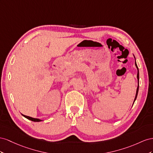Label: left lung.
<instances>
[{"label": "left lung", "instance_id": "obj_1", "mask_svg": "<svg viewBox=\"0 0 153 153\" xmlns=\"http://www.w3.org/2000/svg\"><path fill=\"white\" fill-rule=\"evenodd\" d=\"M134 56V55H133ZM134 59H135V63H134V64H135V66H136V67H137V71H138V73H137V79H138V81H139V71H138V67H137V62H136V59H135V57H134ZM138 88H139V85H138V86H137V92H136V95H135V97H134V101H133V104H134V101H135V100L137 99V95H138Z\"/></svg>", "mask_w": 153, "mask_h": 153}]
</instances>
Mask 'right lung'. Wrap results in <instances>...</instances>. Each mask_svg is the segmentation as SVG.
Listing matches in <instances>:
<instances>
[{
	"instance_id": "right-lung-1",
	"label": "right lung",
	"mask_w": 153,
	"mask_h": 153,
	"mask_svg": "<svg viewBox=\"0 0 153 153\" xmlns=\"http://www.w3.org/2000/svg\"><path fill=\"white\" fill-rule=\"evenodd\" d=\"M22 115L24 117H25L26 119H27L31 120V121H33V122H40V121L43 120L39 119H35V118H33V117H29V116H26V115H24L23 114H22Z\"/></svg>"
}]
</instances>
